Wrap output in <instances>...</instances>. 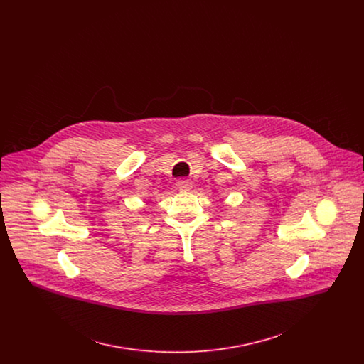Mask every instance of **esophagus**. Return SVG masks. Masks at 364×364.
Returning <instances> with one entry per match:
<instances>
[{
  "instance_id": "esophagus-1",
  "label": "esophagus",
  "mask_w": 364,
  "mask_h": 364,
  "mask_svg": "<svg viewBox=\"0 0 364 364\" xmlns=\"http://www.w3.org/2000/svg\"><path fill=\"white\" fill-rule=\"evenodd\" d=\"M176 186H177L178 190L188 191L192 188V181L188 180V178H180V180H177Z\"/></svg>"
}]
</instances>
